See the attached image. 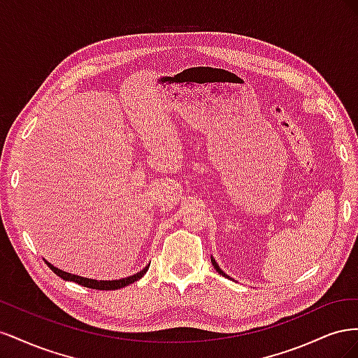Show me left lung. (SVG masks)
Returning <instances> with one entry per match:
<instances>
[{
  "label": "left lung",
  "instance_id": "left-lung-1",
  "mask_svg": "<svg viewBox=\"0 0 358 358\" xmlns=\"http://www.w3.org/2000/svg\"><path fill=\"white\" fill-rule=\"evenodd\" d=\"M210 262H212V264H213V267H215V270H216V272H218L220 275H222L224 278H229V279H231V278H230L229 275H227L225 272H222V270H221V267L218 266V263H216V262H215V258H213V257H210Z\"/></svg>",
  "mask_w": 358,
  "mask_h": 358
}]
</instances>
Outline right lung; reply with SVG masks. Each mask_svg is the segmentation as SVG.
I'll return each instance as SVG.
<instances>
[{
  "label": "right lung",
  "instance_id": "obj_1",
  "mask_svg": "<svg viewBox=\"0 0 358 358\" xmlns=\"http://www.w3.org/2000/svg\"><path fill=\"white\" fill-rule=\"evenodd\" d=\"M45 263L50 267V270L53 273H57L59 278H62L64 280H71V282H76L79 284L82 287H88V288H94V289H119V288H124L129 284L136 282V280L142 279L143 275L148 272V268L150 266V263L143 268L140 270V272H137L136 275H131V276H127V278H121V279H112V280H96V279H90V278H83V276H78V275H71V273H67L64 272V270L55 267L53 264H50L49 262Z\"/></svg>",
  "mask_w": 358,
  "mask_h": 358
}]
</instances>
